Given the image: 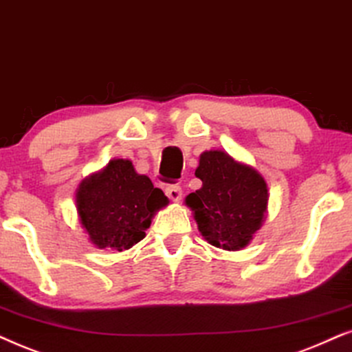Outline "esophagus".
I'll list each match as a JSON object with an SVG mask.
<instances>
[{"label": "esophagus", "instance_id": "1", "mask_svg": "<svg viewBox=\"0 0 352 352\" xmlns=\"http://www.w3.org/2000/svg\"><path fill=\"white\" fill-rule=\"evenodd\" d=\"M166 195L168 196V199L173 201V203H179L182 199V188L179 185H168L166 188Z\"/></svg>", "mask_w": 352, "mask_h": 352}]
</instances>
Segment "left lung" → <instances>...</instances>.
Wrapping results in <instances>:
<instances>
[{"label":"left lung","instance_id":"8db88e82","mask_svg":"<svg viewBox=\"0 0 352 352\" xmlns=\"http://www.w3.org/2000/svg\"><path fill=\"white\" fill-rule=\"evenodd\" d=\"M195 175L203 186L185 198L209 245L240 251L265 222L269 188L254 167L210 149L199 156Z\"/></svg>","mask_w":352,"mask_h":352}]
</instances>
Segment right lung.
<instances>
[{"instance_id": "obj_1", "label": "right lung", "mask_w": 352, "mask_h": 352, "mask_svg": "<svg viewBox=\"0 0 352 352\" xmlns=\"http://www.w3.org/2000/svg\"><path fill=\"white\" fill-rule=\"evenodd\" d=\"M167 204L162 190L137 173L129 159H111L75 191L78 222L88 240L107 251L130 250L142 241L154 215Z\"/></svg>"}]
</instances>
